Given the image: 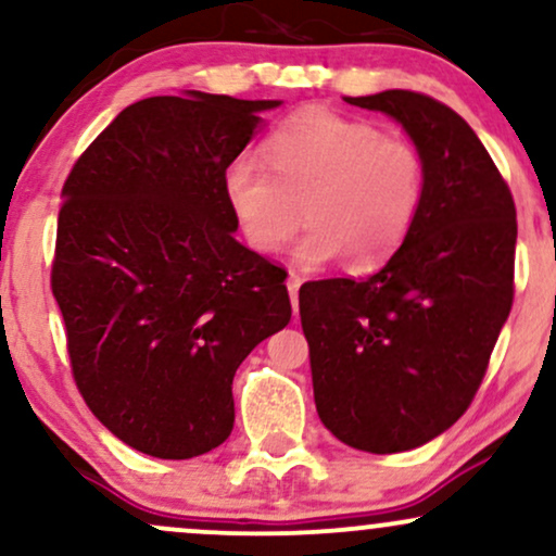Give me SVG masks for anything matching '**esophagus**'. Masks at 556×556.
Wrapping results in <instances>:
<instances>
[{
	"instance_id": "34e87169",
	"label": "esophagus",
	"mask_w": 556,
	"mask_h": 556,
	"mask_svg": "<svg viewBox=\"0 0 556 556\" xmlns=\"http://www.w3.org/2000/svg\"><path fill=\"white\" fill-rule=\"evenodd\" d=\"M300 282L303 279L298 277V274H290V279H287V290H290V300H292V314L298 316V292H300Z\"/></svg>"
}]
</instances>
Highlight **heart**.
I'll use <instances>...</instances> for the list:
<instances>
[{
	"instance_id": "1",
	"label": "heart",
	"mask_w": 556,
	"mask_h": 556,
	"mask_svg": "<svg viewBox=\"0 0 556 556\" xmlns=\"http://www.w3.org/2000/svg\"><path fill=\"white\" fill-rule=\"evenodd\" d=\"M264 164H227V206L258 253H277L305 222L303 266L348 258L353 269L384 264L407 238L426 190L416 143L384 136L374 123L329 110H303L264 140Z\"/></svg>"
}]
</instances>
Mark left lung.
I'll use <instances>...</instances> for the list:
<instances>
[{"label":"left lung","mask_w":556,"mask_h":556,"mask_svg":"<svg viewBox=\"0 0 556 556\" xmlns=\"http://www.w3.org/2000/svg\"><path fill=\"white\" fill-rule=\"evenodd\" d=\"M418 146L426 190L413 229L366 279L300 287L321 424L374 455L416 450L473 402L515 295L509 185L455 110L418 91L350 96Z\"/></svg>","instance_id":"obj_1"}]
</instances>
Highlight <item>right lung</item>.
<instances>
[{
	"label": "right lung",
	"mask_w": 556,
	"mask_h": 556,
	"mask_svg": "<svg viewBox=\"0 0 556 556\" xmlns=\"http://www.w3.org/2000/svg\"><path fill=\"white\" fill-rule=\"evenodd\" d=\"M279 101L190 91L136 101L62 185L52 292L91 413L162 460L214 450L232 376L290 324L287 271L232 238L227 164Z\"/></svg>",
	"instance_id": "add662e5"
}]
</instances>
